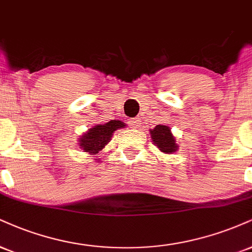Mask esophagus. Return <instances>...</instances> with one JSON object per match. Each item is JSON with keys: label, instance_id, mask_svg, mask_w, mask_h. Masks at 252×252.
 <instances>
[{"label": "esophagus", "instance_id": "34e87169", "mask_svg": "<svg viewBox=\"0 0 252 252\" xmlns=\"http://www.w3.org/2000/svg\"><path fill=\"white\" fill-rule=\"evenodd\" d=\"M129 124L131 126H134V128H137L139 126V124H141V120H139L138 117H135V118H130L129 120Z\"/></svg>", "mask_w": 252, "mask_h": 252}]
</instances>
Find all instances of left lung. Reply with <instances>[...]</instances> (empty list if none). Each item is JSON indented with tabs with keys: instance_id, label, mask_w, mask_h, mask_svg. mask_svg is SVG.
<instances>
[{
	"instance_id": "left-lung-1",
	"label": "left lung",
	"mask_w": 252,
	"mask_h": 252,
	"mask_svg": "<svg viewBox=\"0 0 252 252\" xmlns=\"http://www.w3.org/2000/svg\"><path fill=\"white\" fill-rule=\"evenodd\" d=\"M151 139L162 153L172 154L178 149V144L176 143L175 136L171 134V130L166 126H156L150 130Z\"/></svg>"
}]
</instances>
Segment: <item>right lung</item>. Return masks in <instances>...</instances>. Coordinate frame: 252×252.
<instances>
[{"mask_svg":"<svg viewBox=\"0 0 252 252\" xmlns=\"http://www.w3.org/2000/svg\"><path fill=\"white\" fill-rule=\"evenodd\" d=\"M126 124L122 121L111 120L105 124H96L95 126L90 128L86 134H83L80 138V147L84 150V153H89L92 155L99 153L103 148L110 142L111 136L117 129L124 128Z\"/></svg>","mask_w":252,"mask_h":252,"instance_id":"right-lung-1","label":"right lung"}]
</instances>
